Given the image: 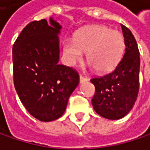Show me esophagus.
I'll return each mask as SVG.
<instances>
[{
	"label": "esophagus",
	"instance_id": "34e87169",
	"mask_svg": "<svg viewBox=\"0 0 150 150\" xmlns=\"http://www.w3.org/2000/svg\"><path fill=\"white\" fill-rule=\"evenodd\" d=\"M87 80H88V78L82 76V75L79 76V83H84V82L87 81Z\"/></svg>",
	"mask_w": 150,
	"mask_h": 150
}]
</instances>
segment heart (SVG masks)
<instances>
[{"instance_id": "1", "label": "heart", "mask_w": 150, "mask_h": 150, "mask_svg": "<svg viewBox=\"0 0 150 150\" xmlns=\"http://www.w3.org/2000/svg\"><path fill=\"white\" fill-rule=\"evenodd\" d=\"M66 62L75 66L87 52L90 67L98 72L113 71L121 62L124 49L123 35L106 26L94 25L80 29L75 38H66L62 45Z\"/></svg>"}]
</instances>
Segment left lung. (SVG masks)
<instances>
[{
    "label": "left lung",
    "instance_id": "obj_1",
    "mask_svg": "<svg viewBox=\"0 0 150 150\" xmlns=\"http://www.w3.org/2000/svg\"><path fill=\"white\" fill-rule=\"evenodd\" d=\"M125 53L115 69L105 76L93 78L96 93L92 105L100 116L109 120L124 117L133 107L139 85V52L135 37L123 25Z\"/></svg>",
    "mask_w": 150,
    "mask_h": 150
}]
</instances>
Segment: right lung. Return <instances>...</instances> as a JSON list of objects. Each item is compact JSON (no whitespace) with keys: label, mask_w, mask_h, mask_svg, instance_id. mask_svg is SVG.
<instances>
[{"label":"right lung","mask_w":150,"mask_h":150,"mask_svg":"<svg viewBox=\"0 0 150 150\" xmlns=\"http://www.w3.org/2000/svg\"><path fill=\"white\" fill-rule=\"evenodd\" d=\"M62 26L53 18L32 21L13 45L15 89L28 113L41 122L60 118L79 82V73L59 64Z\"/></svg>","instance_id":"add662e5"}]
</instances>
